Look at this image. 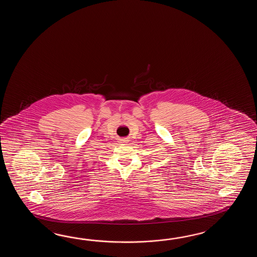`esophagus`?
I'll return each mask as SVG.
<instances>
[{
    "label": "esophagus",
    "instance_id": "1",
    "mask_svg": "<svg viewBox=\"0 0 257 257\" xmlns=\"http://www.w3.org/2000/svg\"><path fill=\"white\" fill-rule=\"evenodd\" d=\"M127 142H128L127 139H122V140H121V142H123V143H126Z\"/></svg>",
    "mask_w": 257,
    "mask_h": 257
}]
</instances>
